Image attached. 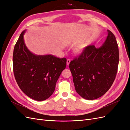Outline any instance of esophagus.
I'll return each instance as SVG.
<instances>
[{
	"instance_id": "34e87169",
	"label": "esophagus",
	"mask_w": 130,
	"mask_h": 130,
	"mask_svg": "<svg viewBox=\"0 0 130 130\" xmlns=\"http://www.w3.org/2000/svg\"><path fill=\"white\" fill-rule=\"evenodd\" d=\"M70 59H68L67 60V61H66V64H67L68 66H69V64H70Z\"/></svg>"
}]
</instances>
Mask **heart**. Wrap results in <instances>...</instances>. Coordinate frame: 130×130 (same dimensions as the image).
Masks as SVG:
<instances>
[{"label": "heart", "instance_id": "obj_1", "mask_svg": "<svg viewBox=\"0 0 130 130\" xmlns=\"http://www.w3.org/2000/svg\"><path fill=\"white\" fill-rule=\"evenodd\" d=\"M83 47V46H77V47L75 49V52H76V53H80V51H81V50H82Z\"/></svg>", "mask_w": 130, "mask_h": 130}]
</instances>
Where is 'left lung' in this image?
I'll return each instance as SVG.
<instances>
[{"mask_svg":"<svg viewBox=\"0 0 130 130\" xmlns=\"http://www.w3.org/2000/svg\"><path fill=\"white\" fill-rule=\"evenodd\" d=\"M107 33L100 47L89 45L69 64L75 90L86 100H95L104 95L115 79L119 47L113 33L108 30Z\"/></svg>","mask_w":130,"mask_h":130,"instance_id":"8db88e82","label":"left lung"}]
</instances>
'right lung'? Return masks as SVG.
<instances>
[{"mask_svg": "<svg viewBox=\"0 0 130 130\" xmlns=\"http://www.w3.org/2000/svg\"><path fill=\"white\" fill-rule=\"evenodd\" d=\"M26 30L15 45L13 71L18 86L28 97L44 101L55 91L56 81L66 65V59L53 55H35L26 47L24 40Z\"/></svg>", "mask_w": 130, "mask_h": 130, "instance_id": "add662e5", "label": "right lung"}]
</instances>
